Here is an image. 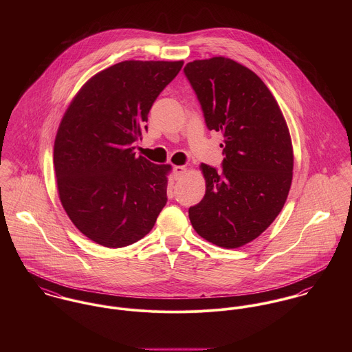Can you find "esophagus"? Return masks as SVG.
Instances as JSON below:
<instances>
[{
  "label": "esophagus",
  "mask_w": 352,
  "mask_h": 352,
  "mask_svg": "<svg viewBox=\"0 0 352 352\" xmlns=\"http://www.w3.org/2000/svg\"><path fill=\"white\" fill-rule=\"evenodd\" d=\"M186 173V166L183 165H177V166H173V175H175V179H180L183 175Z\"/></svg>",
  "instance_id": "obj_1"
}]
</instances>
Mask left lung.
Masks as SVG:
<instances>
[{
    "label": "left lung",
    "mask_w": 352,
    "mask_h": 352,
    "mask_svg": "<svg viewBox=\"0 0 352 352\" xmlns=\"http://www.w3.org/2000/svg\"><path fill=\"white\" fill-rule=\"evenodd\" d=\"M184 74L208 130L223 134L222 169L201 164L206 194L190 207L204 240L239 248L278 217L293 179V146L286 120L265 84L248 67L223 56L194 60Z\"/></svg>",
    "instance_id": "1"
}]
</instances>
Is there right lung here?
Returning <instances> with one entry per match:
<instances>
[{"mask_svg":"<svg viewBox=\"0 0 352 352\" xmlns=\"http://www.w3.org/2000/svg\"><path fill=\"white\" fill-rule=\"evenodd\" d=\"M183 60H124L92 77L59 124L54 166L62 206L92 241L122 248L145 237L166 204V172L134 145L153 102Z\"/></svg>","mask_w":352,"mask_h":352,"instance_id":"1","label":"right lung"}]
</instances>
